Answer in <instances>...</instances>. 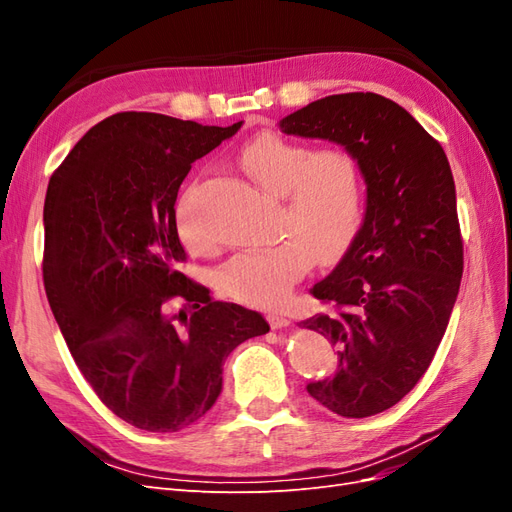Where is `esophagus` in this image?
Instances as JSON below:
<instances>
[{
    "label": "esophagus",
    "mask_w": 512,
    "mask_h": 512,
    "mask_svg": "<svg viewBox=\"0 0 512 512\" xmlns=\"http://www.w3.org/2000/svg\"><path fill=\"white\" fill-rule=\"evenodd\" d=\"M267 320H269V324H271V329H286L288 324H290V320H288L286 316L275 314V312L267 314Z\"/></svg>",
    "instance_id": "esophagus-1"
}]
</instances>
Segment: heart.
<instances>
[{
  "label": "heart",
  "instance_id": "1",
  "mask_svg": "<svg viewBox=\"0 0 512 512\" xmlns=\"http://www.w3.org/2000/svg\"><path fill=\"white\" fill-rule=\"evenodd\" d=\"M239 164L262 188L282 196L280 232L286 237L232 256L218 271V286L245 305L280 307L314 258L329 262L354 239L365 211V170L346 147L314 151L280 134L247 143ZM192 192L179 200L177 226L185 245L203 250L207 237L192 213Z\"/></svg>",
  "mask_w": 512,
  "mask_h": 512
}]
</instances>
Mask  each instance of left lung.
Returning <instances> with one entry per match:
<instances>
[{"label":"left lung","instance_id":"obj_1","mask_svg":"<svg viewBox=\"0 0 512 512\" xmlns=\"http://www.w3.org/2000/svg\"><path fill=\"white\" fill-rule=\"evenodd\" d=\"M280 128L344 145L365 170L363 226L309 290L324 312L299 327L327 337L339 363L307 393L339 416H374L425 376L457 299L463 239L451 164L406 108L371 91L316 100Z\"/></svg>","mask_w":512,"mask_h":512}]
</instances>
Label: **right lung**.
I'll list each match as a JSON object with an SVG mask.
<instances>
[{
    "mask_svg": "<svg viewBox=\"0 0 512 512\" xmlns=\"http://www.w3.org/2000/svg\"><path fill=\"white\" fill-rule=\"evenodd\" d=\"M241 123L117 113L49 181L46 297L91 389L138 429L173 433L203 418L222 391L226 356L269 333L258 312L213 301L179 271L188 258L175 218L179 185Z\"/></svg>",
    "mask_w": 512,
    "mask_h": 512,
    "instance_id": "add662e5",
    "label": "right lung"
}]
</instances>
